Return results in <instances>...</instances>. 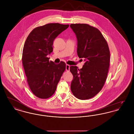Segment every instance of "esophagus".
I'll use <instances>...</instances> for the list:
<instances>
[{"label":"esophagus","instance_id":"1","mask_svg":"<svg viewBox=\"0 0 134 134\" xmlns=\"http://www.w3.org/2000/svg\"><path fill=\"white\" fill-rule=\"evenodd\" d=\"M69 70H70V65L67 64V65H66V70L67 71H69Z\"/></svg>","mask_w":134,"mask_h":134}]
</instances>
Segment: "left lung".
Returning <instances> with one entry per match:
<instances>
[{"label":"left lung","instance_id":"obj_1","mask_svg":"<svg viewBox=\"0 0 134 134\" xmlns=\"http://www.w3.org/2000/svg\"><path fill=\"white\" fill-rule=\"evenodd\" d=\"M70 26L76 36L77 55L85 61L80 69L70 66L73 76L71 90L77 98L88 99L96 96L105 83L110 51L106 40L97 28L86 24H72Z\"/></svg>","mask_w":134,"mask_h":134}]
</instances>
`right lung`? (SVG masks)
<instances>
[{"label":"right lung","instance_id":"obj_1","mask_svg":"<svg viewBox=\"0 0 134 134\" xmlns=\"http://www.w3.org/2000/svg\"><path fill=\"white\" fill-rule=\"evenodd\" d=\"M69 25L50 23L35 28L27 36L22 55L26 80L32 93L42 99L53 95L66 69V64H55L47 57L53 52V41Z\"/></svg>","mask_w":134,"mask_h":134}]
</instances>
